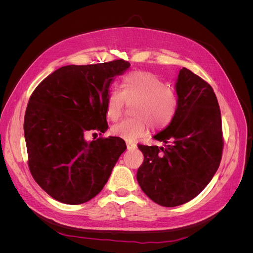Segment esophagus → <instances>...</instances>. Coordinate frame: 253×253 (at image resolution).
Wrapping results in <instances>:
<instances>
[{
  "label": "esophagus",
  "instance_id": "esophagus-1",
  "mask_svg": "<svg viewBox=\"0 0 253 253\" xmlns=\"http://www.w3.org/2000/svg\"><path fill=\"white\" fill-rule=\"evenodd\" d=\"M126 147L127 149H135L137 147V144L133 141H126Z\"/></svg>",
  "mask_w": 253,
  "mask_h": 253
}]
</instances>
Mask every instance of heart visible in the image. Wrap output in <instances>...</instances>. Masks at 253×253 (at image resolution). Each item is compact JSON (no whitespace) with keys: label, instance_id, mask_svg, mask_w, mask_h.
<instances>
[{"label":"heart","instance_id":"1","mask_svg":"<svg viewBox=\"0 0 253 253\" xmlns=\"http://www.w3.org/2000/svg\"><path fill=\"white\" fill-rule=\"evenodd\" d=\"M133 105L135 118L124 119L114 125L112 133L126 140H135L149 131L150 125L154 128L169 126L178 110L176 91L166 86L165 82L155 74L135 71L122 78L121 90L112 87L105 100V115L109 120L116 121L121 116L125 104Z\"/></svg>","mask_w":253,"mask_h":253}]
</instances>
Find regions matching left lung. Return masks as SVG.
<instances>
[{
    "mask_svg": "<svg viewBox=\"0 0 253 253\" xmlns=\"http://www.w3.org/2000/svg\"><path fill=\"white\" fill-rule=\"evenodd\" d=\"M175 89L176 116L153 137L165 145L138 144L144 159L137 181L164 207L186 204L200 194L216 173L224 147L220 111L210 84L182 67Z\"/></svg>",
    "mask_w": 253,
    "mask_h": 253,
    "instance_id": "1",
    "label": "left lung"
}]
</instances>
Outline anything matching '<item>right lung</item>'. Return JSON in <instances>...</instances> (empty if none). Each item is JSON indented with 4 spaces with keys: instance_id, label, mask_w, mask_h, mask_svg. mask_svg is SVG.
Returning <instances> with one entry per match:
<instances>
[{
    "instance_id": "1",
    "label": "right lung",
    "mask_w": 253,
    "mask_h": 253,
    "mask_svg": "<svg viewBox=\"0 0 253 253\" xmlns=\"http://www.w3.org/2000/svg\"><path fill=\"white\" fill-rule=\"evenodd\" d=\"M127 61L66 65L47 76L29 98L24 118L28 167L34 179L56 201L80 205L95 197L126 149L120 137L86 141L104 133L105 100Z\"/></svg>"
}]
</instances>
